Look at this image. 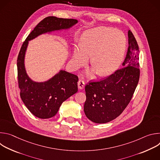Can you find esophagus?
<instances>
[{
  "label": "esophagus",
  "mask_w": 160,
  "mask_h": 160,
  "mask_svg": "<svg viewBox=\"0 0 160 160\" xmlns=\"http://www.w3.org/2000/svg\"><path fill=\"white\" fill-rule=\"evenodd\" d=\"M85 85V84L84 82L82 81V80H80L78 81V88L80 89V90H82V89H83V88H84Z\"/></svg>",
  "instance_id": "34e87169"
}]
</instances>
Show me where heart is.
Segmentation results:
<instances>
[{
    "label": "heart",
    "mask_w": 160,
    "mask_h": 160,
    "mask_svg": "<svg viewBox=\"0 0 160 160\" xmlns=\"http://www.w3.org/2000/svg\"><path fill=\"white\" fill-rule=\"evenodd\" d=\"M126 43L125 35L112 28L98 27L88 29L83 33L81 43L74 47L72 64L78 68L92 56L90 63L97 73L102 77L109 75L121 64ZM94 72L88 70L86 75L91 77Z\"/></svg>",
    "instance_id": "heart-1"
}]
</instances>
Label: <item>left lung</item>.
Instances as JSON below:
<instances>
[{
	"label": "left lung",
	"instance_id": "obj_1",
	"mask_svg": "<svg viewBox=\"0 0 160 160\" xmlns=\"http://www.w3.org/2000/svg\"><path fill=\"white\" fill-rule=\"evenodd\" d=\"M127 54L121 69L106 79L90 82L85 87L84 112L96 123H106L117 118L130 102L140 75L139 46L130 30L128 32Z\"/></svg>",
	"mask_w": 160,
	"mask_h": 160
}]
</instances>
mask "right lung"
Returning <instances> with one entry per match:
<instances>
[{
    "label": "right lung",
    "instance_id": "obj_1",
    "mask_svg": "<svg viewBox=\"0 0 160 160\" xmlns=\"http://www.w3.org/2000/svg\"><path fill=\"white\" fill-rule=\"evenodd\" d=\"M77 23L78 20L74 19L47 17L35 27L22 45L17 60L20 97L28 109L37 118L47 119L54 117L62 103L77 92L78 78L60 70L45 81L33 80L27 72L25 63L29 41L43 34L69 30Z\"/></svg>",
    "mask_w": 160,
    "mask_h": 160
}]
</instances>
